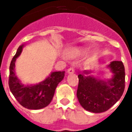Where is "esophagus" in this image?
Masks as SVG:
<instances>
[{
  "label": "esophagus",
  "mask_w": 132,
  "mask_h": 132,
  "mask_svg": "<svg viewBox=\"0 0 132 132\" xmlns=\"http://www.w3.org/2000/svg\"><path fill=\"white\" fill-rule=\"evenodd\" d=\"M67 72L68 73V74H74V69L73 68V67H70V68H69V69L67 70Z\"/></svg>",
  "instance_id": "1"
}]
</instances>
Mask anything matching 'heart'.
<instances>
[{
	"mask_svg": "<svg viewBox=\"0 0 132 132\" xmlns=\"http://www.w3.org/2000/svg\"><path fill=\"white\" fill-rule=\"evenodd\" d=\"M84 53H85V50L83 49V48H77L76 50L72 51L71 54H70V56L72 58H77V57L81 56L83 54H84Z\"/></svg>",
	"mask_w": 132,
	"mask_h": 132,
	"instance_id": "1",
	"label": "heart"
}]
</instances>
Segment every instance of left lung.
<instances>
[{"instance_id": "obj_1", "label": "left lung", "mask_w": 132, "mask_h": 132, "mask_svg": "<svg viewBox=\"0 0 132 132\" xmlns=\"http://www.w3.org/2000/svg\"><path fill=\"white\" fill-rule=\"evenodd\" d=\"M107 68L112 72L109 79H98L90 75L92 71L84 70L78 75L77 95L82 107L92 113L109 109L123 94L125 82V67L122 61H112Z\"/></svg>"}]
</instances>
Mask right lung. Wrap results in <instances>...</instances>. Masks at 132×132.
Returning <instances> with one entry per match:
<instances>
[{
	"label": "right lung",
	"mask_w": 132,
	"mask_h": 132,
	"mask_svg": "<svg viewBox=\"0 0 132 132\" xmlns=\"http://www.w3.org/2000/svg\"><path fill=\"white\" fill-rule=\"evenodd\" d=\"M24 46V44L19 46L11 61L9 87L14 97L22 106L28 109H41L51 103L56 87L65 77V71L52 72L39 84H23L16 75L15 62Z\"/></svg>",
	"instance_id": "add662e5"
}]
</instances>
